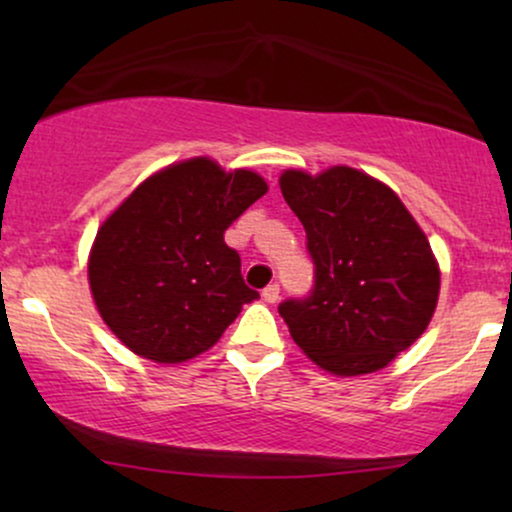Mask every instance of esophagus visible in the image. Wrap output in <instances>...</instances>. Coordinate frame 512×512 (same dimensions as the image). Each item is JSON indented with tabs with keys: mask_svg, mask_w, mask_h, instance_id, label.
I'll return each instance as SVG.
<instances>
[{
	"mask_svg": "<svg viewBox=\"0 0 512 512\" xmlns=\"http://www.w3.org/2000/svg\"><path fill=\"white\" fill-rule=\"evenodd\" d=\"M262 298H264V301H267V303H276V301H279V284H269L267 289L262 291Z\"/></svg>",
	"mask_w": 512,
	"mask_h": 512,
	"instance_id": "34e87169",
	"label": "esophagus"
}]
</instances>
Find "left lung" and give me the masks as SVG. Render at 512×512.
<instances>
[{
	"mask_svg": "<svg viewBox=\"0 0 512 512\" xmlns=\"http://www.w3.org/2000/svg\"><path fill=\"white\" fill-rule=\"evenodd\" d=\"M281 195L305 228L313 289L279 313L305 356L334 375L385 368L424 334L438 303L431 245L399 197L361 170H286Z\"/></svg>",
	"mask_w": 512,
	"mask_h": 512,
	"instance_id": "1",
	"label": "left lung"
}]
</instances>
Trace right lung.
Instances as JSON below:
<instances>
[{
  "label": "right lung",
  "mask_w": 512,
  "mask_h": 512,
  "mask_svg": "<svg viewBox=\"0 0 512 512\" xmlns=\"http://www.w3.org/2000/svg\"><path fill=\"white\" fill-rule=\"evenodd\" d=\"M267 182L192 158L151 175L98 231L88 260L93 301L134 354L180 363L219 342L260 293L223 233Z\"/></svg>",
  "instance_id": "obj_1"
}]
</instances>
